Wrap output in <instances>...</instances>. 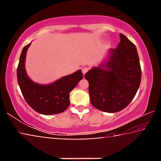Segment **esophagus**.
Here are the masks:
<instances>
[{
    "label": "esophagus",
    "mask_w": 161,
    "mask_h": 161,
    "mask_svg": "<svg viewBox=\"0 0 161 161\" xmlns=\"http://www.w3.org/2000/svg\"><path fill=\"white\" fill-rule=\"evenodd\" d=\"M81 71H82V73L84 75L86 74V73L89 71V67H82V69H81Z\"/></svg>",
    "instance_id": "esophagus-1"
}]
</instances>
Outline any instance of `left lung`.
<instances>
[{"instance_id":"left-lung-1","label":"left lung","mask_w":161,"mask_h":161,"mask_svg":"<svg viewBox=\"0 0 161 161\" xmlns=\"http://www.w3.org/2000/svg\"><path fill=\"white\" fill-rule=\"evenodd\" d=\"M120 39L117 47L110 50L108 60L84 75L92 104L104 112L115 113L126 108L141 84V68L136 46L121 33Z\"/></svg>"}]
</instances>
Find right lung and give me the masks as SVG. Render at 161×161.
Returning <instances> with one entry per match:
<instances>
[{"label": "right lung", "instance_id": "add662e5", "mask_svg": "<svg viewBox=\"0 0 161 161\" xmlns=\"http://www.w3.org/2000/svg\"><path fill=\"white\" fill-rule=\"evenodd\" d=\"M31 43L23 47L17 68L18 82L26 102L37 112L52 115L63 112L69 106V93L83 78L81 70L65 76L48 85L32 81L27 75L25 61Z\"/></svg>", "mask_w": 161, "mask_h": 161}]
</instances>
